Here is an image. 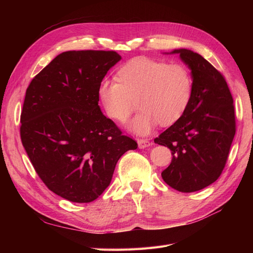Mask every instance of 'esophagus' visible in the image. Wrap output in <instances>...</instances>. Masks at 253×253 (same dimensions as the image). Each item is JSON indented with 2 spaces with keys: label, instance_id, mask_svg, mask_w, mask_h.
I'll return each mask as SVG.
<instances>
[{
  "label": "esophagus",
  "instance_id": "obj_1",
  "mask_svg": "<svg viewBox=\"0 0 253 253\" xmlns=\"http://www.w3.org/2000/svg\"><path fill=\"white\" fill-rule=\"evenodd\" d=\"M137 143H138L139 149H145V148H149L150 145H152V142L149 141L148 139H138L137 140Z\"/></svg>",
  "mask_w": 253,
  "mask_h": 253
}]
</instances>
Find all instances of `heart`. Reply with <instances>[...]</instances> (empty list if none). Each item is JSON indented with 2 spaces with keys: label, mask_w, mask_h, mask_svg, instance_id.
I'll return each instance as SVG.
<instances>
[{
  "label": "heart",
  "mask_w": 253,
  "mask_h": 253,
  "mask_svg": "<svg viewBox=\"0 0 253 253\" xmlns=\"http://www.w3.org/2000/svg\"><path fill=\"white\" fill-rule=\"evenodd\" d=\"M116 79L99 83V101L105 114L120 124L128 119L137 103L140 110L127 128L138 135L150 134L157 124L162 126L174 125L192 100V75L180 63L136 57L119 68Z\"/></svg>",
  "instance_id": "heart-1"
}]
</instances>
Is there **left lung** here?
<instances>
[{
  "label": "left lung",
  "mask_w": 253,
  "mask_h": 253,
  "mask_svg": "<svg viewBox=\"0 0 253 253\" xmlns=\"http://www.w3.org/2000/svg\"><path fill=\"white\" fill-rule=\"evenodd\" d=\"M193 78L192 100L183 116L154 139L172 151L163 171L167 185L179 192L208 187L223 172L235 135L233 98L225 78L197 52L174 49Z\"/></svg>",
  "instance_id": "1"
}]
</instances>
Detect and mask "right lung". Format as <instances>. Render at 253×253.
<instances>
[{
	"mask_svg": "<svg viewBox=\"0 0 253 253\" xmlns=\"http://www.w3.org/2000/svg\"><path fill=\"white\" fill-rule=\"evenodd\" d=\"M121 60L116 51L60 53L30 82L21 113V140L53 193L90 203L111 183L119 158L137 142L98 105V85Z\"/></svg>",
	"mask_w": 253,
	"mask_h": 253,
	"instance_id": "add662e5",
	"label": "right lung"
}]
</instances>
